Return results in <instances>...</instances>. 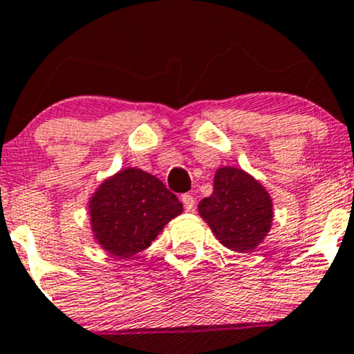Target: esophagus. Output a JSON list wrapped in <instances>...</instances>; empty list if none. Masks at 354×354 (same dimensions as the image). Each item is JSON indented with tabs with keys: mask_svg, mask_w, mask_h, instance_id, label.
<instances>
[{
	"mask_svg": "<svg viewBox=\"0 0 354 354\" xmlns=\"http://www.w3.org/2000/svg\"><path fill=\"white\" fill-rule=\"evenodd\" d=\"M181 202H183V207L187 212H192L193 208H195V198H193L189 193H185V195L181 196Z\"/></svg>",
	"mask_w": 354,
	"mask_h": 354,
	"instance_id": "34e87169",
	"label": "esophagus"
}]
</instances>
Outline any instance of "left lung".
I'll list each match as a JSON object with an SVG mask.
<instances>
[{
	"mask_svg": "<svg viewBox=\"0 0 354 354\" xmlns=\"http://www.w3.org/2000/svg\"><path fill=\"white\" fill-rule=\"evenodd\" d=\"M198 214L225 248L248 252L270 232L273 200L244 169L222 166L215 171L214 193L198 203Z\"/></svg>",
	"mask_w": 354,
	"mask_h": 354,
	"instance_id": "1",
	"label": "left lung"
}]
</instances>
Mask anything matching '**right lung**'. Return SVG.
<instances>
[{
  "instance_id": "add662e5",
  "label": "right lung",
  "mask_w": 354,
  "mask_h": 354,
  "mask_svg": "<svg viewBox=\"0 0 354 354\" xmlns=\"http://www.w3.org/2000/svg\"><path fill=\"white\" fill-rule=\"evenodd\" d=\"M95 241L115 258H130L151 245L183 205L161 180L137 167L106 178L88 203Z\"/></svg>"
}]
</instances>
